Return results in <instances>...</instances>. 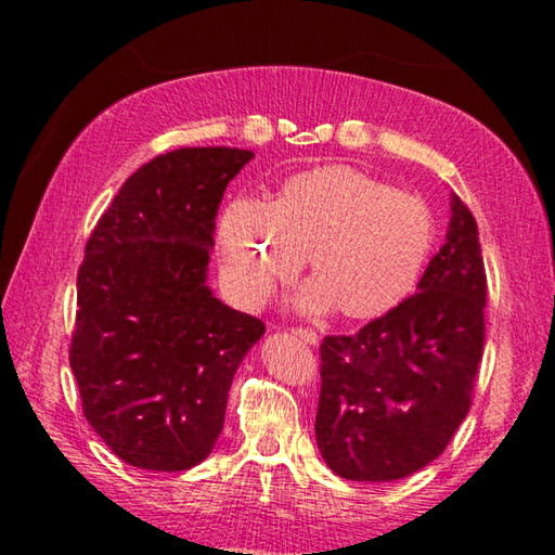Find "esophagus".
Segmentation results:
<instances>
[{"label": "esophagus", "instance_id": "obj_1", "mask_svg": "<svg viewBox=\"0 0 555 555\" xmlns=\"http://www.w3.org/2000/svg\"><path fill=\"white\" fill-rule=\"evenodd\" d=\"M294 335H298L306 345H315L318 343V333L311 331V327H294Z\"/></svg>", "mask_w": 555, "mask_h": 555}]
</instances>
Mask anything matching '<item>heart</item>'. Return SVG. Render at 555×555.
<instances>
[{
	"instance_id": "1",
	"label": "heart",
	"mask_w": 555,
	"mask_h": 555,
	"mask_svg": "<svg viewBox=\"0 0 555 555\" xmlns=\"http://www.w3.org/2000/svg\"><path fill=\"white\" fill-rule=\"evenodd\" d=\"M436 215L418 195L352 166L291 176L274 203L234 198L218 224L220 279L232 304L259 308L304 257L315 281L304 311L337 306L370 321L406 300L436 247Z\"/></svg>"
}]
</instances>
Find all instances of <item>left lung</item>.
<instances>
[{"label":"left lung","instance_id":"1","mask_svg":"<svg viewBox=\"0 0 555 555\" xmlns=\"http://www.w3.org/2000/svg\"><path fill=\"white\" fill-rule=\"evenodd\" d=\"M448 240L418 294L321 345L315 440L335 475L389 482L443 453L473 406L487 274L477 224L453 195Z\"/></svg>","mask_w":555,"mask_h":555}]
</instances>
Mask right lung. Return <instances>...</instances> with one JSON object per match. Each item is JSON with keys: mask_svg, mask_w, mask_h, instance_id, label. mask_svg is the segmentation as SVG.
<instances>
[{"mask_svg": "<svg viewBox=\"0 0 555 555\" xmlns=\"http://www.w3.org/2000/svg\"><path fill=\"white\" fill-rule=\"evenodd\" d=\"M251 152L185 146L127 178L86 244L70 370L82 413L142 469H188L218 440L255 315L205 286L224 188Z\"/></svg>", "mask_w": 555, "mask_h": 555, "instance_id": "right-lung-1", "label": "right lung"}]
</instances>
